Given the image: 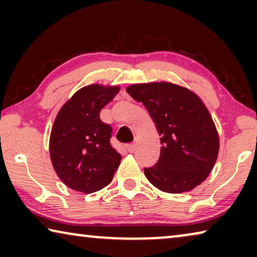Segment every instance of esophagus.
<instances>
[{"label": "esophagus", "mask_w": 257, "mask_h": 257, "mask_svg": "<svg viewBox=\"0 0 257 257\" xmlns=\"http://www.w3.org/2000/svg\"><path fill=\"white\" fill-rule=\"evenodd\" d=\"M126 150H127L130 153H133L136 151V144H130V145L126 146Z\"/></svg>", "instance_id": "esophagus-1"}]
</instances>
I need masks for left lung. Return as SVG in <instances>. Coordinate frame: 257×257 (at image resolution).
<instances>
[{
  "label": "left lung",
  "mask_w": 257,
  "mask_h": 257,
  "mask_svg": "<svg viewBox=\"0 0 257 257\" xmlns=\"http://www.w3.org/2000/svg\"><path fill=\"white\" fill-rule=\"evenodd\" d=\"M127 93L145 105L161 136L158 163L144 168L166 193L188 192L206 180L219 153V135L202 100L191 90L160 82L130 85Z\"/></svg>",
  "instance_id": "obj_1"
}]
</instances>
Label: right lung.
Masks as SVG:
<instances>
[{
  "mask_svg": "<svg viewBox=\"0 0 257 257\" xmlns=\"http://www.w3.org/2000/svg\"><path fill=\"white\" fill-rule=\"evenodd\" d=\"M119 86L99 84L77 91L59 110L52 126L50 158L58 178L69 188L89 194L107 186L121 156L111 146L112 127L100 120V110Z\"/></svg>",
  "mask_w": 257,
  "mask_h": 257,
  "instance_id": "1",
  "label": "right lung"
}]
</instances>
